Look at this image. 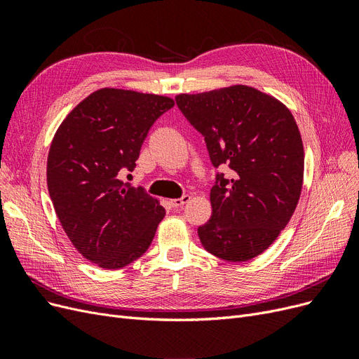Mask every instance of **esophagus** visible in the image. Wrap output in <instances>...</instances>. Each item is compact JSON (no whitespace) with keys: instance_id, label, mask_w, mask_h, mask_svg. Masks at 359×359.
Instances as JSON below:
<instances>
[{"instance_id":"obj_1","label":"esophagus","mask_w":359,"mask_h":359,"mask_svg":"<svg viewBox=\"0 0 359 359\" xmlns=\"http://www.w3.org/2000/svg\"><path fill=\"white\" fill-rule=\"evenodd\" d=\"M190 199H191L190 194H184V196L180 198V199H172V201H170V205L173 206V208H181V206H182L184 203H187Z\"/></svg>"}]
</instances>
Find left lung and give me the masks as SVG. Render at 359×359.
Wrapping results in <instances>:
<instances>
[{"label": "left lung", "instance_id": "1", "mask_svg": "<svg viewBox=\"0 0 359 359\" xmlns=\"http://www.w3.org/2000/svg\"><path fill=\"white\" fill-rule=\"evenodd\" d=\"M181 112L205 136L217 177L212 214L198 235L206 252L231 262L262 255L285 229L304 181V147L285 103L248 85L175 97Z\"/></svg>", "mask_w": 359, "mask_h": 359}]
</instances>
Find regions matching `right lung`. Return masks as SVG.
Segmentation results:
<instances>
[{
	"label": "right lung",
	"mask_w": 359,
	"mask_h": 359,
	"mask_svg": "<svg viewBox=\"0 0 359 359\" xmlns=\"http://www.w3.org/2000/svg\"><path fill=\"white\" fill-rule=\"evenodd\" d=\"M175 104L166 95L100 88L76 104L53 135L48 190L74 248L104 269L142 256L166 211L158 199L128 186L148 130Z\"/></svg>",
	"instance_id": "obj_1"
}]
</instances>
